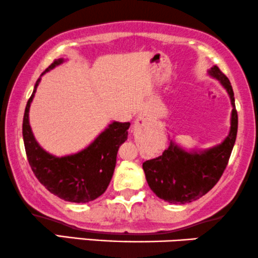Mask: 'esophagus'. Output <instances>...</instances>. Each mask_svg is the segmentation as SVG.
<instances>
[{
	"label": "esophagus",
	"mask_w": 258,
	"mask_h": 258,
	"mask_svg": "<svg viewBox=\"0 0 258 258\" xmlns=\"http://www.w3.org/2000/svg\"><path fill=\"white\" fill-rule=\"evenodd\" d=\"M147 120H148L147 115H144V114H143V115H139V116H138L137 122H139V121H142V122H145V121H147Z\"/></svg>",
	"instance_id": "esophagus-1"
}]
</instances>
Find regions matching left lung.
<instances>
[{
  "label": "left lung",
  "instance_id": "obj_1",
  "mask_svg": "<svg viewBox=\"0 0 258 258\" xmlns=\"http://www.w3.org/2000/svg\"><path fill=\"white\" fill-rule=\"evenodd\" d=\"M209 73L220 80L231 97L233 107L231 131L221 144L203 153H187L170 141L169 147L161 156L143 163L150 188L157 197L168 203H190L212 190L225 172L233 150L238 131L233 89L218 66L212 67Z\"/></svg>",
  "mask_w": 258,
  "mask_h": 258
}]
</instances>
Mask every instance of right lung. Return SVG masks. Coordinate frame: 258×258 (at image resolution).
I'll use <instances>...</instances> for the list:
<instances>
[{
	"mask_svg": "<svg viewBox=\"0 0 258 258\" xmlns=\"http://www.w3.org/2000/svg\"><path fill=\"white\" fill-rule=\"evenodd\" d=\"M63 58H57L42 76ZM40 79L36 82L35 90L27 101L23 121V137L27 160L35 173L48 191L61 200L73 203L91 202L104 194L109 185L116 164V155L120 145L127 139L130 122L114 121L95 139L88 148L78 154L56 157L39 147L31 131L29 110Z\"/></svg>",
	"mask_w": 258,
	"mask_h": 258,
	"instance_id": "obj_1",
	"label": "right lung"
}]
</instances>
